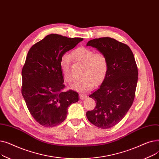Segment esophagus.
I'll return each mask as SVG.
<instances>
[{
  "instance_id": "obj_1",
  "label": "esophagus",
  "mask_w": 159,
  "mask_h": 159,
  "mask_svg": "<svg viewBox=\"0 0 159 159\" xmlns=\"http://www.w3.org/2000/svg\"><path fill=\"white\" fill-rule=\"evenodd\" d=\"M79 97H80V100H84V99H86V98H87V95L80 93V94L79 95Z\"/></svg>"
}]
</instances>
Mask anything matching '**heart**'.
<instances>
[{
	"mask_svg": "<svg viewBox=\"0 0 159 159\" xmlns=\"http://www.w3.org/2000/svg\"><path fill=\"white\" fill-rule=\"evenodd\" d=\"M74 59L84 65L82 73V79L75 82L70 88L80 92H86L97 86L104 81L108 72V61L102 53H95L93 49L86 47H80L72 53ZM70 57L64 55L60 61L61 68L64 80L71 82L74 76L70 68Z\"/></svg>",
	"mask_w": 159,
	"mask_h": 159,
	"instance_id": "heart-1",
	"label": "heart"
}]
</instances>
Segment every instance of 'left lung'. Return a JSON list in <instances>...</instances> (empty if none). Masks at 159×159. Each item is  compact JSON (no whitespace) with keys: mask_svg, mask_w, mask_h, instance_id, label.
I'll use <instances>...</instances> for the list:
<instances>
[{"mask_svg":"<svg viewBox=\"0 0 159 159\" xmlns=\"http://www.w3.org/2000/svg\"><path fill=\"white\" fill-rule=\"evenodd\" d=\"M87 46L95 48L108 61V72L99 88L89 95L96 101L94 110L88 111V120L99 128L107 129L118 124L134 101L138 70L131 49L110 37L89 40Z\"/></svg>","mask_w":159,"mask_h":159,"instance_id":"obj_1","label":"left lung"}]
</instances>
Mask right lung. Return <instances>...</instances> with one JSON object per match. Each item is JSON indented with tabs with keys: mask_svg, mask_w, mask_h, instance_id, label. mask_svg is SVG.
Returning a JSON list of instances; mask_svg holds the SVG:
<instances>
[{
	"mask_svg": "<svg viewBox=\"0 0 159 159\" xmlns=\"http://www.w3.org/2000/svg\"><path fill=\"white\" fill-rule=\"evenodd\" d=\"M82 40L50 34L29 50L22 71V94L31 115L43 126L61 124L68 107L79 101L76 91H62L65 86L60 61Z\"/></svg>",
	"mask_w": 159,
	"mask_h": 159,
	"instance_id": "add662e5",
	"label": "right lung"
}]
</instances>
